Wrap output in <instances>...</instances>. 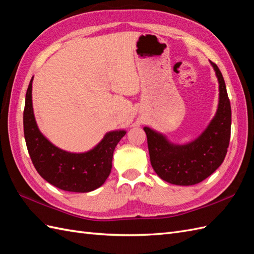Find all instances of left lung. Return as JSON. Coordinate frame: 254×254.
Masks as SVG:
<instances>
[{"mask_svg":"<svg viewBox=\"0 0 254 254\" xmlns=\"http://www.w3.org/2000/svg\"><path fill=\"white\" fill-rule=\"evenodd\" d=\"M219 80V107L210 125L197 139L184 146L168 142L163 135L144 127L154 172L167 183L192 186L201 183L222 164L231 138L232 112L225 82L216 63Z\"/></svg>","mask_w":254,"mask_h":254,"instance_id":"obj_1","label":"left lung"}]
</instances>
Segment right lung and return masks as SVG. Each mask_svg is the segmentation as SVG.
<instances>
[{
	"mask_svg": "<svg viewBox=\"0 0 254 254\" xmlns=\"http://www.w3.org/2000/svg\"><path fill=\"white\" fill-rule=\"evenodd\" d=\"M32 80L25 94L23 129L37 173L49 184L69 192H90L101 187L112 171L113 154L126 131L109 132L92 150L70 153L57 148L38 129L32 107Z\"/></svg>",
	"mask_w": 254,
	"mask_h": 254,
	"instance_id": "add662e5",
	"label": "right lung"
}]
</instances>
